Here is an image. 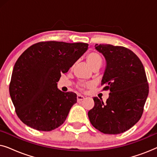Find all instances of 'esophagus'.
Returning <instances> with one entry per match:
<instances>
[{
    "label": "esophagus",
    "mask_w": 157,
    "mask_h": 157,
    "mask_svg": "<svg viewBox=\"0 0 157 157\" xmlns=\"http://www.w3.org/2000/svg\"><path fill=\"white\" fill-rule=\"evenodd\" d=\"M84 99V96H82V95H80V94H78V96H77V101H82Z\"/></svg>",
    "instance_id": "34e87169"
}]
</instances>
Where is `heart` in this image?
Listing matches in <instances>:
<instances>
[{"label":"heart","instance_id":"b5f03b06","mask_svg":"<svg viewBox=\"0 0 157 157\" xmlns=\"http://www.w3.org/2000/svg\"><path fill=\"white\" fill-rule=\"evenodd\" d=\"M86 61L88 62V63L90 65V66L93 68L94 67L97 66H101L102 63V58L98 53L95 52V51H92V52L89 53V54L86 56ZM84 86H85L83 84L79 85V87L81 88V89Z\"/></svg>","mask_w":157,"mask_h":157}]
</instances>
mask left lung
<instances>
[{"instance_id": "8db88e82", "label": "left lung", "mask_w": 157, "mask_h": 157, "mask_svg": "<svg viewBox=\"0 0 157 157\" xmlns=\"http://www.w3.org/2000/svg\"><path fill=\"white\" fill-rule=\"evenodd\" d=\"M104 56L106 68L101 81L109 91L106 103L94 97L89 112L94 128L107 134H118L132 128L141 119L149 94L144 68L135 53L124 46L96 44Z\"/></svg>"}]
</instances>
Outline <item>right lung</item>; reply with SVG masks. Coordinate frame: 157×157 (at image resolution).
<instances>
[{
    "label": "right lung",
    "instance_id": "obj_1",
    "mask_svg": "<svg viewBox=\"0 0 157 157\" xmlns=\"http://www.w3.org/2000/svg\"><path fill=\"white\" fill-rule=\"evenodd\" d=\"M85 43L42 41L32 45L15 63L9 85L16 114L38 131L63 124L77 101L74 92L58 89L57 82L88 49Z\"/></svg>",
    "mask_w": 157,
    "mask_h": 157
}]
</instances>
